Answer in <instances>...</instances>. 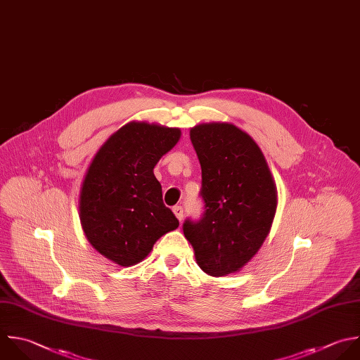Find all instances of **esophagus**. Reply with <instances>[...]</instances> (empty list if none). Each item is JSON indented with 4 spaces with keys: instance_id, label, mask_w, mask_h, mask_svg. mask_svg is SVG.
Segmentation results:
<instances>
[{
    "instance_id": "obj_1",
    "label": "esophagus",
    "mask_w": 360,
    "mask_h": 360,
    "mask_svg": "<svg viewBox=\"0 0 360 360\" xmlns=\"http://www.w3.org/2000/svg\"><path fill=\"white\" fill-rule=\"evenodd\" d=\"M173 212H174V215H176V218H177L179 221H181V219H183V217H184V211H183V207H181V205H176V207H173Z\"/></svg>"
}]
</instances>
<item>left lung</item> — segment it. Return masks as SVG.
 I'll list each match as a JSON object with an SVG mask.
<instances>
[{
    "mask_svg": "<svg viewBox=\"0 0 360 360\" xmlns=\"http://www.w3.org/2000/svg\"><path fill=\"white\" fill-rule=\"evenodd\" d=\"M190 139L201 165L200 221L186 219L183 232L197 264L210 276L239 271L270 232L277 190L256 142L226 122L200 124Z\"/></svg>",
    "mask_w": 360,
    "mask_h": 360,
    "instance_id": "obj_1",
    "label": "left lung"
}]
</instances>
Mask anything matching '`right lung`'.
I'll list each match as a JSON object with an SVG mask.
<instances>
[{
	"mask_svg": "<svg viewBox=\"0 0 360 360\" xmlns=\"http://www.w3.org/2000/svg\"><path fill=\"white\" fill-rule=\"evenodd\" d=\"M180 135L179 128L132 121L90 163L80 190V221L93 248L111 262L124 267L142 262L160 236L179 226L153 169Z\"/></svg>",
	"mask_w": 360,
	"mask_h": 360,
	"instance_id": "add662e5",
	"label": "right lung"
}]
</instances>
